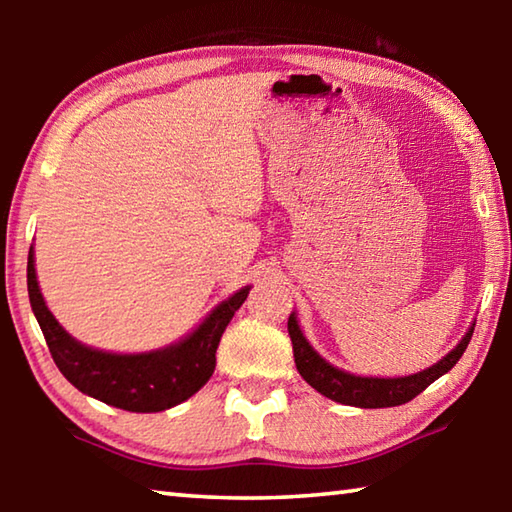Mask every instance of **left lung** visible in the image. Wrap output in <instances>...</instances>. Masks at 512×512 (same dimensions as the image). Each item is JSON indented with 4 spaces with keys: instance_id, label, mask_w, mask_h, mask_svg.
Here are the masks:
<instances>
[{
    "instance_id": "1",
    "label": "left lung",
    "mask_w": 512,
    "mask_h": 512,
    "mask_svg": "<svg viewBox=\"0 0 512 512\" xmlns=\"http://www.w3.org/2000/svg\"><path fill=\"white\" fill-rule=\"evenodd\" d=\"M474 334V327L467 329L463 341L440 359L436 366L418 372V375L409 377H395V379H377V377H357L350 372H343L339 368L329 366L325 359H320L316 350L307 343L302 336L296 316H289V336L293 343V359H296V368L311 388H316L320 395L329 397V400L359 406V409H384V406H400L411 402L415 395H420L424 388L431 386L438 377L452 370L458 359L463 357Z\"/></svg>"
}]
</instances>
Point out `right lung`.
<instances>
[{
	"label": "right lung",
	"mask_w": 512,
	"mask_h": 512,
	"mask_svg": "<svg viewBox=\"0 0 512 512\" xmlns=\"http://www.w3.org/2000/svg\"><path fill=\"white\" fill-rule=\"evenodd\" d=\"M27 287L31 309L58 370L81 393L135 413H158L192 397L212 377L221 334L244 305L248 287L221 302L194 334L167 350L149 354H110L74 341L47 309L29 250Z\"/></svg>",
	"instance_id": "right-lung-1"
}]
</instances>
